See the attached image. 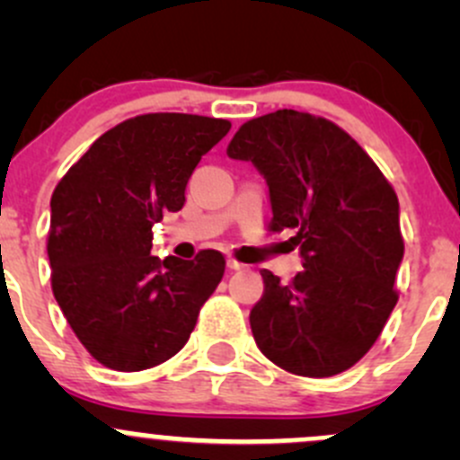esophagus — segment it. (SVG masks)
<instances>
[{
	"mask_svg": "<svg viewBox=\"0 0 460 460\" xmlns=\"http://www.w3.org/2000/svg\"><path fill=\"white\" fill-rule=\"evenodd\" d=\"M226 267H229L231 271H240V269H247V264L238 262V260H235V258H229V260H226Z\"/></svg>",
	"mask_w": 460,
	"mask_h": 460,
	"instance_id": "34e87169",
	"label": "esophagus"
}]
</instances>
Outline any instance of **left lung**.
I'll return each instance as SVG.
<instances>
[{"label": "left lung", "mask_w": 460, "mask_h": 460, "mask_svg": "<svg viewBox=\"0 0 460 460\" xmlns=\"http://www.w3.org/2000/svg\"><path fill=\"white\" fill-rule=\"evenodd\" d=\"M264 175L271 231L294 229L303 271L282 285L262 269L249 314L264 356L285 372L327 378L354 367L398 303V198L358 142L329 119L280 109L244 122L226 146Z\"/></svg>", "instance_id": "8db88e82"}]
</instances>
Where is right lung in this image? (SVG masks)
Masks as SVG:
<instances>
[{
    "label": "right lung",
    "mask_w": 460,
    "mask_h": 460,
    "mask_svg": "<svg viewBox=\"0 0 460 460\" xmlns=\"http://www.w3.org/2000/svg\"><path fill=\"white\" fill-rule=\"evenodd\" d=\"M229 119L146 113L97 137L50 198L46 252L59 309L109 369L140 372L178 354L225 276V256H151L153 225L184 207L193 169Z\"/></svg>",
    "instance_id": "obj_1"
}]
</instances>
